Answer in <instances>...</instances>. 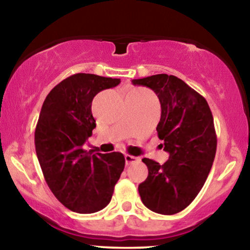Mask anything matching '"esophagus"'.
Returning <instances> with one entry per match:
<instances>
[{
	"mask_svg": "<svg viewBox=\"0 0 250 250\" xmlns=\"http://www.w3.org/2000/svg\"><path fill=\"white\" fill-rule=\"evenodd\" d=\"M139 160H140L139 157H134V156H131V155H125V163H126V165H129V164L139 162Z\"/></svg>",
	"mask_w": 250,
	"mask_h": 250,
	"instance_id": "34e87169",
	"label": "esophagus"
}]
</instances>
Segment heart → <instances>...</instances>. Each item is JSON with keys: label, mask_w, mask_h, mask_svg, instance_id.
Segmentation results:
<instances>
[{"label": "heart", "mask_w": 250, "mask_h": 250, "mask_svg": "<svg viewBox=\"0 0 250 250\" xmlns=\"http://www.w3.org/2000/svg\"><path fill=\"white\" fill-rule=\"evenodd\" d=\"M134 92H138V93H146L145 90H135ZM146 94H148V93H146Z\"/></svg>", "instance_id": "heart-1"}]
</instances>
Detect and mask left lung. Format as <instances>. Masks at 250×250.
I'll return each mask as SVG.
<instances>
[{"mask_svg":"<svg viewBox=\"0 0 250 250\" xmlns=\"http://www.w3.org/2000/svg\"><path fill=\"white\" fill-rule=\"evenodd\" d=\"M132 83L151 88L159 98L157 132L169 153L164 165L142 159L149 174L139 184L140 197L155 213H180L199 193L213 165L217 139L210 108L203 95L173 75H152Z\"/></svg>","mask_w":250,"mask_h":250,"instance_id":"obj_1","label":"left lung"}]
</instances>
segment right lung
<instances>
[{
  "instance_id": "1",
  "label": "right lung",
  "mask_w": 250,
  "mask_h": 250,
  "mask_svg": "<svg viewBox=\"0 0 250 250\" xmlns=\"http://www.w3.org/2000/svg\"><path fill=\"white\" fill-rule=\"evenodd\" d=\"M119 83L94 74L71 75L51 90L41 109L35 149L44 179L57 199L76 213L104 209L124 170L123 153L91 156L83 149L95 127L92 100Z\"/></svg>"
}]
</instances>
